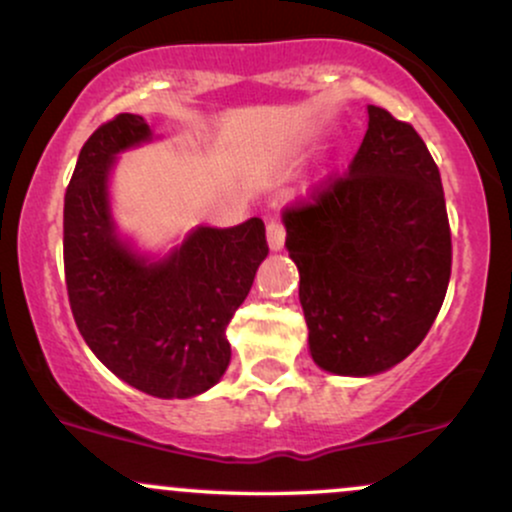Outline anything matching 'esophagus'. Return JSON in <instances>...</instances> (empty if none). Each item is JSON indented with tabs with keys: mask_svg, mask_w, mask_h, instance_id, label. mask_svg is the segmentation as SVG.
<instances>
[{
	"mask_svg": "<svg viewBox=\"0 0 512 512\" xmlns=\"http://www.w3.org/2000/svg\"><path fill=\"white\" fill-rule=\"evenodd\" d=\"M267 240H269V248L272 250H281L284 248V240H286V228L284 223L272 219L267 223Z\"/></svg>",
	"mask_w": 512,
	"mask_h": 512,
	"instance_id": "1",
	"label": "esophagus"
}]
</instances>
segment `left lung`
Here are the masks:
<instances>
[{
	"mask_svg": "<svg viewBox=\"0 0 512 512\" xmlns=\"http://www.w3.org/2000/svg\"><path fill=\"white\" fill-rule=\"evenodd\" d=\"M284 223L317 366L373 375L424 342L448 291L452 240L438 166L409 122L368 105L349 170L310 187Z\"/></svg>",
	"mask_w": 512,
	"mask_h": 512,
	"instance_id": "1",
	"label": "left lung"
}]
</instances>
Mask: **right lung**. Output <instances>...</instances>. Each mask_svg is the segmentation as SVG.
Wrapping results in <instances>:
<instances>
[{
  "label": "right lung",
  "instance_id": "1",
  "mask_svg": "<svg viewBox=\"0 0 512 512\" xmlns=\"http://www.w3.org/2000/svg\"><path fill=\"white\" fill-rule=\"evenodd\" d=\"M149 137L142 115L120 113L81 146L64 192V281L81 337L117 378L146 395L185 399L228 368L226 327L269 245L257 216L197 228L163 262L122 245L110 221L108 173L115 154Z\"/></svg>",
  "mask_w": 512,
  "mask_h": 512
}]
</instances>
